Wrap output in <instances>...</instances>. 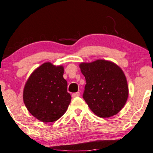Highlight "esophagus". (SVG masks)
Listing matches in <instances>:
<instances>
[{
	"mask_svg": "<svg viewBox=\"0 0 153 153\" xmlns=\"http://www.w3.org/2000/svg\"><path fill=\"white\" fill-rule=\"evenodd\" d=\"M80 96V93L77 92V93H74V94H72V97L73 98H75V97H78Z\"/></svg>",
	"mask_w": 153,
	"mask_h": 153,
	"instance_id": "1",
	"label": "esophagus"
}]
</instances>
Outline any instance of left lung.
<instances>
[{"label":"left lung","instance_id":"obj_1","mask_svg":"<svg viewBox=\"0 0 153 153\" xmlns=\"http://www.w3.org/2000/svg\"><path fill=\"white\" fill-rule=\"evenodd\" d=\"M79 67L86 81L82 97L91 110L102 118L118 114L129 95L122 70L115 63L103 59L82 62Z\"/></svg>","mask_w":153,"mask_h":153}]
</instances>
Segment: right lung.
<instances>
[{
    "label": "right lung",
    "mask_w": 153,
    "mask_h": 153,
    "mask_svg": "<svg viewBox=\"0 0 153 153\" xmlns=\"http://www.w3.org/2000/svg\"><path fill=\"white\" fill-rule=\"evenodd\" d=\"M64 68L45 62L26 81L23 99L28 111L42 122H55L64 114L71 101Z\"/></svg>",
    "instance_id": "obj_1"
}]
</instances>
